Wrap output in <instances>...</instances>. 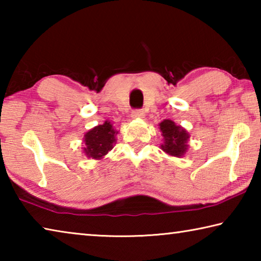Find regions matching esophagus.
<instances>
[{
    "mask_svg": "<svg viewBox=\"0 0 261 261\" xmlns=\"http://www.w3.org/2000/svg\"><path fill=\"white\" fill-rule=\"evenodd\" d=\"M131 116L134 118H143L145 116L143 109H134L131 113Z\"/></svg>",
    "mask_w": 261,
    "mask_h": 261,
    "instance_id": "34e87169",
    "label": "esophagus"
}]
</instances>
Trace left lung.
I'll use <instances>...</instances> for the list:
<instances>
[{
	"label": "left lung",
	"instance_id": "8db88e82",
	"mask_svg": "<svg viewBox=\"0 0 261 261\" xmlns=\"http://www.w3.org/2000/svg\"><path fill=\"white\" fill-rule=\"evenodd\" d=\"M165 144L161 145L163 151L169 155L180 156L187 152L188 148V132L180 126H177L173 121L165 120L160 123Z\"/></svg>",
	"mask_w": 261,
	"mask_h": 261
}]
</instances>
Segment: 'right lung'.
<instances>
[{
    "label": "right lung",
    "mask_w": 261,
    "mask_h": 261,
    "mask_svg": "<svg viewBox=\"0 0 261 261\" xmlns=\"http://www.w3.org/2000/svg\"><path fill=\"white\" fill-rule=\"evenodd\" d=\"M115 135H117V131L113 129V125L108 121H106L103 124L93 127L85 135L84 152L88 158H102L113 148Z\"/></svg>",
    "instance_id": "add662e5"
}]
</instances>
